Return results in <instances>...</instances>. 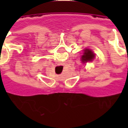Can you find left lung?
<instances>
[{
    "label": "left lung",
    "instance_id": "left-lung-1",
    "mask_svg": "<svg viewBox=\"0 0 128 128\" xmlns=\"http://www.w3.org/2000/svg\"><path fill=\"white\" fill-rule=\"evenodd\" d=\"M95 58V54H94L92 50L90 49L84 50V54L82 56L81 60L83 63H86L87 62H91Z\"/></svg>",
    "mask_w": 128,
    "mask_h": 128
}]
</instances>
